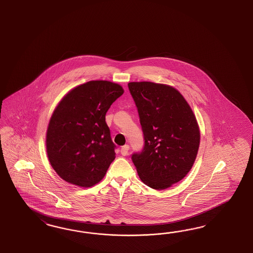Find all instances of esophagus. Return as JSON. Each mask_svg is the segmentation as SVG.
Returning a JSON list of instances; mask_svg holds the SVG:
<instances>
[{
  "instance_id": "34e87169",
  "label": "esophagus",
  "mask_w": 253,
  "mask_h": 253,
  "mask_svg": "<svg viewBox=\"0 0 253 253\" xmlns=\"http://www.w3.org/2000/svg\"><path fill=\"white\" fill-rule=\"evenodd\" d=\"M128 152H129V146L128 145H125V146H123L122 148H121V153L123 156H126V155H128Z\"/></svg>"
}]
</instances>
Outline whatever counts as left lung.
Here are the masks:
<instances>
[{
    "label": "left lung",
    "mask_w": 253,
    "mask_h": 253,
    "mask_svg": "<svg viewBox=\"0 0 253 253\" xmlns=\"http://www.w3.org/2000/svg\"><path fill=\"white\" fill-rule=\"evenodd\" d=\"M128 87L145 141L131 161L144 184L157 190L168 188L188 173L196 160L200 140L196 117L170 86L142 82Z\"/></svg>",
    "instance_id": "8db88e82"
}]
</instances>
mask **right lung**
<instances>
[{"mask_svg":"<svg viewBox=\"0 0 253 253\" xmlns=\"http://www.w3.org/2000/svg\"><path fill=\"white\" fill-rule=\"evenodd\" d=\"M123 93L121 85L92 81L71 90L58 104L47 129L46 149L63 180L90 187L104 178L116 149L106 114Z\"/></svg>","mask_w":253,"mask_h":253,"instance_id":"add662e5","label":"right lung"}]
</instances>
